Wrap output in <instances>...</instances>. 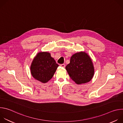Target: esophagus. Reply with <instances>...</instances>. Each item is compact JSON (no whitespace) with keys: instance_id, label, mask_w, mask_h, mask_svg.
<instances>
[{"instance_id":"34e87169","label":"esophagus","mask_w":123,"mask_h":123,"mask_svg":"<svg viewBox=\"0 0 123 123\" xmlns=\"http://www.w3.org/2000/svg\"><path fill=\"white\" fill-rule=\"evenodd\" d=\"M60 66L62 68H65V65L64 64H62L60 65Z\"/></svg>"}]
</instances>
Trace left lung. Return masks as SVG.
I'll use <instances>...</instances> for the list:
<instances>
[{"label": "left lung", "instance_id": "8db88e82", "mask_svg": "<svg viewBox=\"0 0 123 123\" xmlns=\"http://www.w3.org/2000/svg\"><path fill=\"white\" fill-rule=\"evenodd\" d=\"M66 69L70 77L77 84L89 82L92 78L94 73L91 58L84 52L74 55Z\"/></svg>", "mask_w": 123, "mask_h": 123}]
</instances>
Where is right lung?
<instances>
[{"instance_id":"1","label":"right lung","mask_w":123,"mask_h":123,"mask_svg":"<svg viewBox=\"0 0 123 123\" xmlns=\"http://www.w3.org/2000/svg\"><path fill=\"white\" fill-rule=\"evenodd\" d=\"M58 66L49 52H39L31 64V74L36 79L45 83L54 76Z\"/></svg>"}]
</instances>
